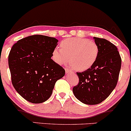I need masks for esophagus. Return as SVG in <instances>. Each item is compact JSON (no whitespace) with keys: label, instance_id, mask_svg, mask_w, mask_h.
Returning <instances> with one entry per match:
<instances>
[{"label":"esophagus","instance_id":"34e87169","mask_svg":"<svg viewBox=\"0 0 131 131\" xmlns=\"http://www.w3.org/2000/svg\"><path fill=\"white\" fill-rule=\"evenodd\" d=\"M65 72L67 74H68V73H73V71H71L69 69H68V68H65Z\"/></svg>","mask_w":131,"mask_h":131}]
</instances>
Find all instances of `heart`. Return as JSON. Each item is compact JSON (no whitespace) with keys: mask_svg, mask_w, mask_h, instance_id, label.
<instances>
[{"mask_svg":"<svg viewBox=\"0 0 131 131\" xmlns=\"http://www.w3.org/2000/svg\"><path fill=\"white\" fill-rule=\"evenodd\" d=\"M61 49L52 51V59L58 64H63L69 60L70 65L76 70L83 71L95 63L99 55L97 43L87 39L73 37L63 40Z\"/></svg>","mask_w":131,"mask_h":131,"instance_id":"1","label":"heart"}]
</instances>
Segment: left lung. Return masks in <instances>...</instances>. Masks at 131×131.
<instances>
[{
	"label": "left lung",
	"instance_id": "8db88e82",
	"mask_svg": "<svg viewBox=\"0 0 131 131\" xmlns=\"http://www.w3.org/2000/svg\"><path fill=\"white\" fill-rule=\"evenodd\" d=\"M99 47L95 63L82 73H76L79 81L73 89L79 101L87 105H97L107 98L115 89L121 67L118 49L105 39L94 37Z\"/></svg>",
	"mask_w": 131,
	"mask_h": 131
}]
</instances>
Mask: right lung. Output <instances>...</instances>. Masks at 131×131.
<instances>
[{"label":"right lung","instance_id":"1","mask_svg":"<svg viewBox=\"0 0 131 131\" xmlns=\"http://www.w3.org/2000/svg\"><path fill=\"white\" fill-rule=\"evenodd\" d=\"M58 40L43 35L25 37L13 45L8 55L12 84L32 103L48 100L57 80L64 76L62 67L51 58Z\"/></svg>","mask_w":131,"mask_h":131}]
</instances>
